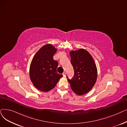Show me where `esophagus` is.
I'll return each instance as SVG.
<instances>
[{
  "label": "esophagus",
  "instance_id": "1",
  "mask_svg": "<svg viewBox=\"0 0 127 127\" xmlns=\"http://www.w3.org/2000/svg\"><path fill=\"white\" fill-rule=\"evenodd\" d=\"M63 75L64 77H65L66 76V73L65 72H63Z\"/></svg>",
  "mask_w": 127,
  "mask_h": 127
}]
</instances>
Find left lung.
I'll return each mask as SVG.
<instances>
[{
	"instance_id": "8db88e82",
	"label": "left lung",
	"mask_w": 127,
	"mask_h": 127,
	"mask_svg": "<svg viewBox=\"0 0 127 127\" xmlns=\"http://www.w3.org/2000/svg\"><path fill=\"white\" fill-rule=\"evenodd\" d=\"M70 62L74 70V76L67 79L71 89L78 95L89 92L95 85L97 71L95 61L91 55L84 49H79L69 53Z\"/></svg>"
}]
</instances>
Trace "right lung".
Listing matches in <instances>:
<instances>
[{
    "label": "right lung",
    "instance_id": "add662e5",
    "mask_svg": "<svg viewBox=\"0 0 127 127\" xmlns=\"http://www.w3.org/2000/svg\"><path fill=\"white\" fill-rule=\"evenodd\" d=\"M57 51L53 46L47 44L37 52L31 62L30 79L34 86L41 91L52 89L63 76L57 72L58 62L53 57Z\"/></svg>",
    "mask_w": 127,
    "mask_h": 127
}]
</instances>
